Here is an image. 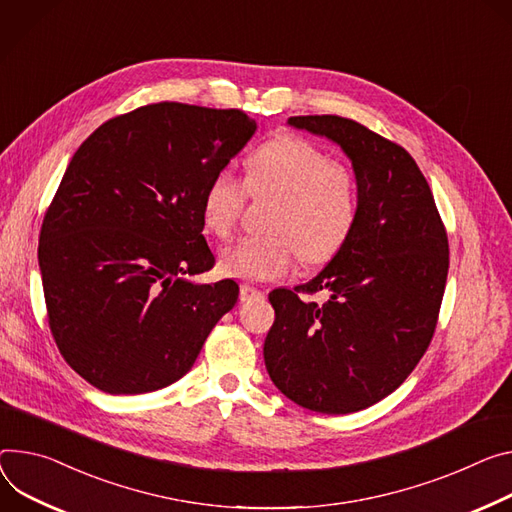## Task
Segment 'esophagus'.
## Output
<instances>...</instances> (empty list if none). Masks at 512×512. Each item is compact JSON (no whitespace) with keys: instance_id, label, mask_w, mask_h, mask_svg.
<instances>
[{"instance_id":"34e87169","label":"esophagus","mask_w":512,"mask_h":512,"mask_svg":"<svg viewBox=\"0 0 512 512\" xmlns=\"http://www.w3.org/2000/svg\"><path fill=\"white\" fill-rule=\"evenodd\" d=\"M263 298V292L255 286H249V284H243L241 286V302H249V300H259Z\"/></svg>"}]
</instances>
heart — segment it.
<instances>
[{
    "mask_svg": "<svg viewBox=\"0 0 512 512\" xmlns=\"http://www.w3.org/2000/svg\"><path fill=\"white\" fill-rule=\"evenodd\" d=\"M249 192L275 196L267 228L224 249L222 273L263 282L286 275L302 257L316 265L335 257L351 237L359 216V185L353 169L300 136H280L247 159V177L220 169L202 198V220L216 237L235 232Z\"/></svg>",
    "mask_w": 512,
    "mask_h": 512,
    "instance_id": "1",
    "label": "heart"
}]
</instances>
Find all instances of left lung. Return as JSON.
Returning <instances> with one entry per match:
<instances>
[{"label":"left lung","instance_id":"8db88e82","mask_svg":"<svg viewBox=\"0 0 512 512\" xmlns=\"http://www.w3.org/2000/svg\"><path fill=\"white\" fill-rule=\"evenodd\" d=\"M288 122L345 151L359 185V216L314 280L269 294L275 320L263 345L265 367L296 404L349 414L392 394L429 349L449 269L447 230L406 149L343 116ZM316 291L330 300L303 298Z\"/></svg>","mask_w":512,"mask_h":512}]
</instances>
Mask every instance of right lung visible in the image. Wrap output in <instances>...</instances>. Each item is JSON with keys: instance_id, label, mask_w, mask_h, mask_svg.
Returning a JSON list of instances; mask_svg holds the SVG:
<instances>
[{"instance_id": "right-lung-1", "label": "right lung", "mask_w": 512, "mask_h": 512, "mask_svg": "<svg viewBox=\"0 0 512 512\" xmlns=\"http://www.w3.org/2000/svg\"><path fill=\"white\" fill-rule=\"evenodd\" d=\"M257 124L243 110L159 102L120 114L73 155L44 214L38 263L63 359L108 394L192 369L239 284H194L216 263L202 198Z\"/></svg>"}]
</instances>
